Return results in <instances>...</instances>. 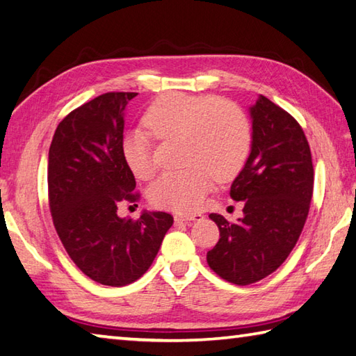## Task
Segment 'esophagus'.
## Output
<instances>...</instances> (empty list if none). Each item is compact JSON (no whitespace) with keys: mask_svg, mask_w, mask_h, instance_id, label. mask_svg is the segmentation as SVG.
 <instances>
[{"mask_svg":"<svg viewBox=\"0 0 356 356\" xmlns=\"http://www.w3.org/2000/svg\"><path fill=\"white\" fill-rule=\"evenodd\" d=\"M176 222H194V220H200L202 216L200 214H176L174 216Z\"/></svg>","mask_w":356,"mask_h":356,"instance_id":"1","label":"esophagus"}]
</instances>
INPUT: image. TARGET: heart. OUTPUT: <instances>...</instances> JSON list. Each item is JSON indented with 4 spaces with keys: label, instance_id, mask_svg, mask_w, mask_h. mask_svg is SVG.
Returning a JSON list of instances; mask_svg holds the SVG:
<instances>
[{
    "label": "heart",
    "instance_id": "1",
    "mask_svg": "<svg viewBox=\"0 0 356 356\" xmlns=\"http://www.w3.org/2000/svg\"><path fill=\"white\" fill-rule=\"evenodd\" d=\"M143 124L157 140H179V162L185 166L160 174L149 186L152 204L166 210H199L214 177L220 182L234 179L252 149V128L245 113L233 102L210 95L165 94L145 111ZM150 136L137 128L128 131L122 140L124 162L140 179L151 177L156 170Z\"/></svg>",
    "mask_w": 356,
    "mask_h": 356
}]
</instances>
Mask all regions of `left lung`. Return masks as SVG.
<instances>
[{
  "label": "left lung",
  "instance_id": "left-lung-1",
  "mask_svg": "<svg viewBox=\"0 0 356 356\" xmlns=\"http://www.w3.org/2000/svg\"><path fill=\"white\" fill-rule=\"evenodd\" d=\"M252 152L229 196L243 200L236 224L211 213L220 239L207 253L216 275L248 285L276 271L296 245L313 196L310 146L295 117L261 95L250 109Z\"/></svg>",
  "mask_w": 356,
  "mask_h": 356
}]
</instances>
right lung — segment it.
Wrapping results in <instances>:
<instances>
[{"mask_svg":"<svg viewBox=\"0 0 356 356\" xmlns=\"http://www.w3.org/2000/svg\"><path fill=\"white\" fill-rule=\"evenodd\" d=\"M137 92H106L69 113L55 129L47 163L54 227L72 262L90 280L123 287L151 267L172 216H117L137 202L136 179L122 154L123 111Z\"/></svg>","mask_w":356,"mask_h":356,"instance_id":"1","label":"right lung"}]
</instances>
